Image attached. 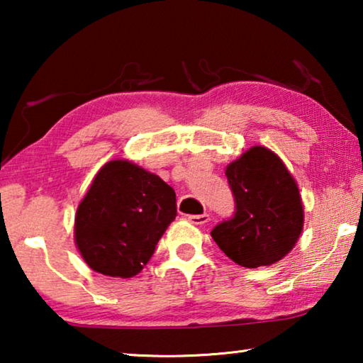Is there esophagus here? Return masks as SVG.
Masks as SVG:
<instances>
[{
    "instance_id": "34e87169",
    "label": "esophagus",
    "mask_w": 363,
    "mask_h": 363,
    "mask_svg": "<svg viewBox=\"0 0 363 363\" xmlns=\"http://www.w3.org/2000/svg\"><path fill=\"white\" fill-rule=\"evenodd\" d=\"M189 220L195 225L206 224L208 220H210V214H208V213H205V214H192V216H189Z\"/></svg>"
}]
</instances>
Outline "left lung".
Returning <instances> with one entry per match:
<instances>
[{"label": "left lung", "mask_w": 363, "mask_h": 363, "mask_svg": "<svg viewBox=\"0 0 363 363\" xmlns=\"http://www.w3.org/2000/svg\"><path fill=\"white\" fill-rule=\"evenodd\" d=\"M235 200L233 216L211 230L213 240L238 266L256 269L293 250L304 224L303 201L284 162L253 147L225 169Z\"/></svg>", "instance_id": "8db88e82"}]
</instances>
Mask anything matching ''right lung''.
<instances>
[{"label": "right lung", "mask_w": 363, "mask_h": 363, "mask_svg": "<svg viewBox=\"0 0 363 363\" xmlns=\"http://www.w3.org/2000/svg\"><path fill=\"white\" fill-rule=\"evenodd\" d=\"M177 216L176 192L157 174L126 160L104 164L79 203L75 242L96 272L139 274Z\"/></svg>", "instance_id": "right-lung-1"}]
</instances>
